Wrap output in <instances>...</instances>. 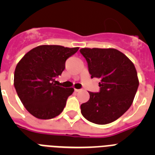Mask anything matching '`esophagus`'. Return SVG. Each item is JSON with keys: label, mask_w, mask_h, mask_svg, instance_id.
<instances>
[{"label": "esophagus", "mask_w": 155, "mask_h": 155, "mask_svg": "<svg viewBox=\"0 0 155 155\" xmlns=\"http://www.w3.org/2000/svg\"><path fill=\"white\" fill-rule=\"evenodd\" d=\"M82 91V89H76V88L74 89L75 92H79V91Z\"/></svg>", "instance_id": "1"}]
</instances>
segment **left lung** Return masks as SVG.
<instances>
[{"label": "left lung", "instance_id": "8db88e82", "mask_svg": "<svg viewBox=\"0 0 155 155\" xmlns=\"http://www.w3.org/2000/svg\"><path fill=\"white\" fill-rule=\"evenodd\" d=\"M91 78H99L98 92L81 105L86 120L104 125L115 121L130 107L139 86L136 68L124 53L116 49L82 48Z\"/></svg>", "mask_w": 155, "mask_h": 155}]
</instances>
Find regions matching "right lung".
I'll use <instances>...</instances> for the list:
<instances>
[{
    "label": "right lung",
    "instance_id": "1",
    "mask_svg": "<svg viewBox=\"0 0 155 155\" xmlns=\"http://www.w3.org/2000/svg\"><path fill=\"white\" fill-rule=\"evenodd\" d=\"M78 47L42 45L33 48L17 64L14 85L25 108L33 116L50 120L62 113L73 87L56 85L66 61Z\"/></svg>",
    "mask_w": 155,
    "mask_h": 155
}]
</instances>
